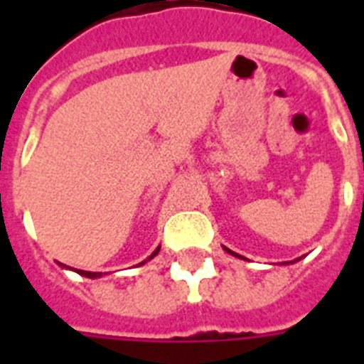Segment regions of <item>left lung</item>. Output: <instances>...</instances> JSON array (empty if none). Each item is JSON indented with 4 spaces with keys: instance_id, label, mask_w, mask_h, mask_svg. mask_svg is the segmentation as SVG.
I'll return each instance as SVG.
<instances>
[{
    "instance_id": "1",
    "label": "left lung",
    "mask_w": 364,
    "mask_h": 364,
    "mask_svg": "<svg viewBox=\"0 0 364 364\" xmlns=\"http://www.w3.org/2000/svg\"><path fill=\"white\" fill-rule=\"evenodd\" d=\"M227 249V247H225ZM227 253H230V255H236V253H232V251H230V249H227ZM240 257V255H238ZM296 260H300V259H294V260H291V264H293V262H296ZM283 264H287V262H283Z\"/></svg>"
}]
</instances>
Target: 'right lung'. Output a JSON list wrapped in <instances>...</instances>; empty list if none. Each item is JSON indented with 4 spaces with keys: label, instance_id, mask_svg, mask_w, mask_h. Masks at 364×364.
Segmentation results:
<instances>
[{
    "label": "right lung",
    "instance_id": "add662e5",
    "mask_svg": "<svg viewBox=\"0 0 364 364\" xmlns=\"http://www.w3.org/2000/svg\"><path fill=\"white\" fill-rule=\"evenodd\" d=\"M159 251H160V245L156 249H154L153 253L149 255L147 259L143 260V262H139V264L137 266H141V264H145V262H147V260H151L153 259V257H156V255H159ZM60 266H62V268H65V270H70V266H65V264H62V262H58ZM71 270L73 272H77V274H79V276H85V277H90V279H96V277H102L104 276V274H102V272H85V270H75V268H71Z\"/></svg>",
    "mask_w": 364,
    "mask_h": 364
}]
</instances>
